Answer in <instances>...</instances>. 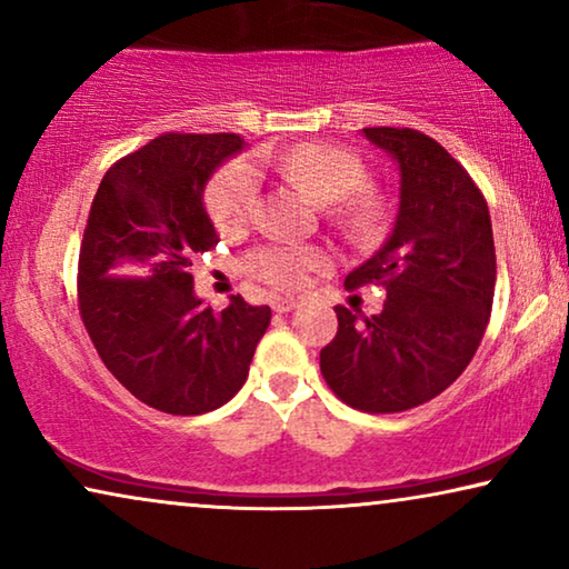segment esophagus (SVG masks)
Instances as JSON below:
<instances>
[{
    "label": "esophagus",
    "mask_w": 569,
    "mask_h": 569,
    "mask_svg": "<svg viewBox=\"0 0 569 569\" xmlns=\"http://www.w3.org/2000/svg\"><path fill=\"white\" fill-rule=\"evenodd\" d=\"M295 306H298V300L295 298H277L271 302V308H274L277 313H290V310H295Z\"/></svg>",
    "instance_id": "1"
}]
</instances>
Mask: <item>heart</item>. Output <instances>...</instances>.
Listing matches in <instances>:
<instances>
[{
  "instance_id": "1",
  "label": "heart",
  "mask_w": 569,
  "mask_h": 569,
  "mask_svg": "<svg viewBox=\"0 0 569 569\" xmlns=\"http://www.w3.org/2000/svg\"><path fill=\"white\" fill-rule=\"evenodd\" d=\"M261 166L274 168L287 181L298 183L321 204H339L341 214L355 228H370L378 220L380 204L362 191L368 168L352 150L339 144L310 142L279 154H263ZM259 170L246 160H232L209 183L207 207L222 236H240L251 228L259 212ZM321 261V251L295 240H271L248 256V269L277 287H298L308 271Z\"/></svg>"
}]
</instances>
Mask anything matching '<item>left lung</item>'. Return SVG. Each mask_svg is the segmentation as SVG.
I'll use <instances>...</instances> for the list:
<instances>
[{"instance_id": "8db88e82", "label": "left lung", "mask_w": 569, "mask_h": 569, "mask_svg": "<svg viewBox=\"0 0 569 569\" xmlns=\"http://www.w3.org/2000/svg\"><path fill=\"white\" fill-rule=\"evenodd\" d=\"M362 137L399 168V212L345 284L376 282L386 302L378 316L333 308L339 331L321 349V372L349 407L391 415L435 399L471 362L492 310L495 238L485 197L446 147L415 129Z\"/></svg>"}]
</instances>
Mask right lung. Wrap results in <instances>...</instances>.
Here are the masks:
<instances>
[{
	"mask_svg": "<svg viewBox=\"0 0 569 569\" xmlns=\"http://www.w3.org/2000/svg\"><path fill=\"white\" fill-rule=\"evenodd\" d=\"M238 134H166L103 176L80 248V313L100 360L147 407L204 415L248 378L269 306L232 295L214 313L191 261L217 246L204 189Z\"/></svg>",
	"mask_w": 569,
	"mask_h": 569,
	"instance_id": "add662e5",
	"label": "right lung"
}]
</instances>
